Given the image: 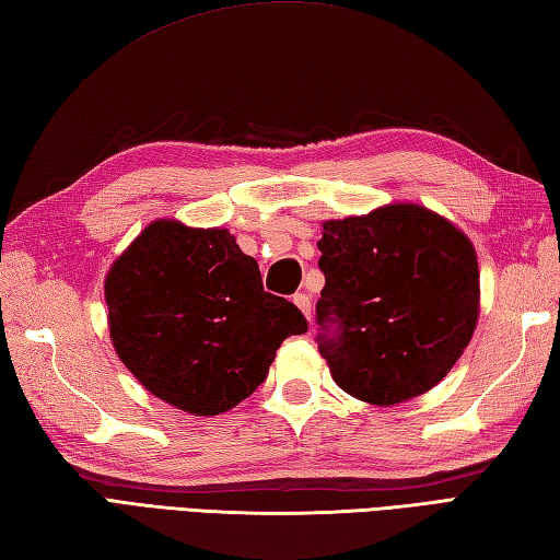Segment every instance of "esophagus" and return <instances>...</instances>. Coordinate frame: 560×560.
Wrapping results in <instances>:
<instances>
[{"instance_id": "1", "label": "esophagus", "mask_w": 560, "mask_h": 560, "mask_svg": "<svg viewBox=\"0 0 560 560\" xmlns=\"http://www.w3.org/2000/svg\"><path fill=\"white\" fill-rule=\"evenodd\" d=\"M293 303H295V307H299V311L305 315V319H311V313H313V301L307 299L305 293H295V295H293Z\"/></svg>"}]
</instances>
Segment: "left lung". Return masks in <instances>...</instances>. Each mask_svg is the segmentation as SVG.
<instances>
[{
    "label": "left lung",
    "mask_w": 560,
    "mask_h": 560,
    "mask_svg": "<svg viewBox=\"0 0 560 560\" xmlns=\"http://www.w3.org/2000/svg\"><path fill=\"white\" fill-rule=\"evenodd\" d=\"M325 289L319 353L351 397L392 407L443 380L479 319V261L467 233L413 201L329 219L317 243Z\"/></svg>",
    "instance_id": "1"
}]
</instances>
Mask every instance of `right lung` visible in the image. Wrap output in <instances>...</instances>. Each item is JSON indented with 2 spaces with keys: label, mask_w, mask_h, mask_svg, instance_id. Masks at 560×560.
Masks as SVG:
<instances>
[{
  "label": "right lung",
  "mask_w": 560,
  "mask_h": 560,
  "mask_svg": "<svg viewBox=\"0 0 560 560\" xmlns=\"http://www.w3.org/2000/svg\"><path fill=\"white\" fill-rule=\"evenodd\" d=\"M115 353L144 389L192 416L253 395L303 313L261 287L257 261L225 229L156 219L105 277Z\"/></svg>",
  "instance_id": "add662e5"
}]
</instances>
